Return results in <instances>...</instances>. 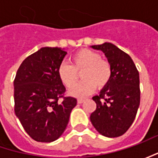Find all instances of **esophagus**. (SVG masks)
Segmentation results:
<instances>
[{
  "label": "esophagus",
  "instance_id": "obj_1",
  "mask_svg": "<svg viewBox=\"0 0 158 158\" xmlns=\"http://www.w3.org/2000/svg\"><path fill=\"white\" fill-rule=\"evenodd\" d=\"M83 101H84L83 98H78V99H77V103H78V104H82V103H83Z\"/></svg>",
  "mask_w": 158,
  "mask_h": 158
}]
</instances>
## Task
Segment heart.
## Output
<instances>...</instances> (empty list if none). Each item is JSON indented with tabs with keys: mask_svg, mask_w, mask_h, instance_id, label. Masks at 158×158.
Returning a JSON list of instances; mask_svg holds the SVG:
<instances>
[{
	"mask_svg": "<svg viewBox=\"0 0 158 158\" xmlns=\"http://www.w3.org/2000/svg\"><path fill=\"white\" fill-rule=\"evenodd\" d=\"M81 71L82 82L69 91V94L75 98H83L90 94L95 87H105L112 76V67L109 61L101 59L98 52L89 49L76 52L71 60V66L60 64L58 68V76L67 88H71L77 82L76 73Z\"/></svg>",
	"mask_w": 158,
	"mask_h": 158,
	"instance_id": "1",
	"label": "heart"
}]
</instances>
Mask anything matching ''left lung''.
I'll return each mask as SVG.
<instances>
[{"mask_svg":"<svg viewBox=\"0 0 158 158\" xmlns=\"http://www.w3.org/2000/svg\"><path fill=\"white\" fill-rule=\"evenodd\" d=\"M90 47L104 52L112 67L110 81L92 98L97 108L90 121L102 135L120 136L134 122L140 106L139 72L130 56L112 43Z\"/></svg>","mask_w":158,"mask_h":158,"instance_id":"obj_1","label":"left lung"}]
</instances>
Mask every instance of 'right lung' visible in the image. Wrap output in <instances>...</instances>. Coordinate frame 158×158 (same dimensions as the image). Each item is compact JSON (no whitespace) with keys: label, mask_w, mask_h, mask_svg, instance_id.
I'll list each match as a JSON object with an SVG mask.
<instances>
[{"label":"right lung","mask_w":158,"mask_h":158,"mask_svg":"<svg viewBox=\"0 0 158 158\" xmlns=\"http://www.w3.org/2000/svg\"><path fill=\"white\" fill-rule=\"evenodd\" d=\"M66 54L64 48L42 47L22 62L15 75V116L37 142L52 143L61 136L76 106L75 98L63 97L66 89L58 76Z\"/></svg>","instance_id":"add662e5"}]
</instances>
